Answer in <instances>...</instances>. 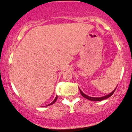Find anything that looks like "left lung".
Here are the masks:
<instances>
[{
    "instance_id": "1",
    "label": "left lung",
    "mask_w": 132,
    "mask_h": 132,
    "mask_svg": "<svg viewBox=\"0 0 132 132\" xmlns=\"http://www.w3.org/2000/svg\"><path fill=\"white\" fill-rule=\"evenodd\" d=\"M116 88H117V87H116V88H115V89L114 90H113V92H112L111 93H110V94H108V95H105V96L101 97H92L88 96V95H85V94L83 92L81 91V90L80 89V88H79V89H80V94H81V95H82V96L86 98V99H88V100H90V101H102V100H104V99H108V98H109V97L111 96V95H113V94H114V91L116 90Z\"/></svg>"
}]
</instances>
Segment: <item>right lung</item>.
Instances as JSON below:
<instances>
[{
  "label": "right lung",
  "mask_w": 132,
  "mask_h": 132,
  "mask_svg": "<svg viewBox=\"0 0 132 132\" xmlns=\"http://www.w3.org/2000/svg\"><path fill=\"white\" fill-rule=\"evenodd\" d=\"M57 96H56V97H55V99L54 100V101H52V102H51V104H48V105H47V106H50V105H52V104H53L54 103H55V101H57Z\"/></svg>",
  "instance_id": "1"
}]
</instances>
